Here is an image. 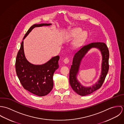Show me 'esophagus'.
Listing matches in <instances>:
<instances>
[{
    "instance_id": "esophagus-1",
    "label": "esophagus",
    "mask_w": 124,
    "mask_h": 124,
    "mask_svg": "<svg viewBox=\"0 0 124 124\" xmlns=\"http://www.w3.org/2000/svg\"><path fill=\"white\" fill-rule=\"evenodd\" d=\"M63 62L65 63H68L69 62V59L68 58H65L64 60H63Z\"/></svg>"
}]
</instances>
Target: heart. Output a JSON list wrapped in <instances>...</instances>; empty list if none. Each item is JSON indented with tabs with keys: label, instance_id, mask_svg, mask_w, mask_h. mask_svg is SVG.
<instances>
[{
	"label": "heart",
	"instance_id": "1",
	"mask_svg": "<svg viewBox=\"0 0 124 124\" xmlns=\"http://www.w3.org/2000/svg\"><path fill=\"white\" fill-rule=\"evenodd\" d=\"M82 32V30L80 29V28H76L73 29L71 31V36L73 37H76L81 34ZM87 36V33L86 32H84L81 34V36L79 37V41H81L84 39Z\"/></svg>",
	"mask_w": 124,
	"mask_h": 124
}]
</instances>
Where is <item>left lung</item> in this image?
Wrapping results in <instances>:
<instances>
[{"label":"left lung","instance_id":"obj_1","mask_svg":"<svg viewBox=\"0 0 124 124\" xmlns=\"http://www.w3.org/2000/svg\"><path fill=\"white\" fill-rule=\"evenodd\" d=\"M93 47L98 48L101 51L102 54V72L101 78L98 83L92 88H86L80 85L76 79V76L78 72L80 62L82 58L89 49ZM109 50L106 44L104 42H92L86 45L83 46L75 53L70 70L69 82L71 88L77 93L80 95L85 96L101 88L104 82L109 70Z\"/></svg>","mask_w":124,"mask_h":124}]
</instances>
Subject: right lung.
<instances>
[{"mask_svg":"<svg viewBox=\"0 0 124 124\" xmlns=\"http://www.w3.org/2000/svg\"><path fill=\"white\" fill-rule=\"evenodd\" d=\"M51 24H34L31 27L23 38V39L33 29ZM59 55L52 58L42 65H33L26 59L23 49V41L18 52L15 68L17 75L23 88L37 96H43L48 94L53 89L54 72L59 68Z\"/></svg>","mask_w":124,"mask_h":124,"instance_id":"add662e5","label":"right lung"}]
</instances>
